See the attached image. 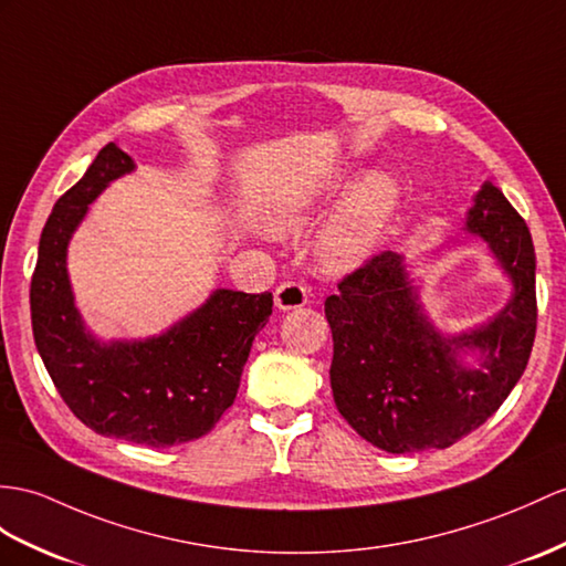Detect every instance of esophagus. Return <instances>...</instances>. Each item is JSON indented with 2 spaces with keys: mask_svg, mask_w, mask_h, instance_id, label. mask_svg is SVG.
<instances>
[{
  "mask_svg": "<svg viewBox=\"0 0 566 566\" xmlns=\"http://www.w3.org/2000/svg\"><path fill=\"white\" fill-rule=\"evenodd\" d=\"M307 297L310 291L307 285H302L297 281H285L279 287H275L273 300H275V307L279 310H300L307 305Z\"/></svg>",
  "mask_w": 566,
  "mask_h": 566,
  "instance_id": "1",
  "label": "esophagus"
}]
</instances>
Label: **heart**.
<instances>
[{"mask_svg":"<svg viewBox=\"0 0 566 566\" xmlns=\"http://www.w3.org/2000/svg\"><path fill=\"white\" fill-rule=\"evenodd\" d=\"M348 187V179H328L322 187L310 189L281 203L273 213V223L281 230H302L326 203L336 201ZM398 203L396 182L387 175H369L357 185L338 216L319 240V264L328 273H346L363 264L377 247L381 230Z\"/></svg>","mask_w":566,"mask_h":566,"instance_id":"1","label":"heart"}]
</instances>
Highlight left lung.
Segmentation results:
<instances>
[{"instance_id":"1","label":"left lung","mask_w":566,"mask_h":566,"mask_svg":"<svg viewBox=\"0 0 566 566\" xmlns=\"http://www.w3.org/2000/svg\"><path fill=\"white\" fill-rule=\"evenodd\" d=\"M465 230L482 238L514 283L492 322L442 336L427 322L401 254L381 252L338 283L324 312L334 336L331 391L353 430L389 453L447 449L471 434L512 394L535 340L531 230L494 185H482ZM483 363L463 368L458 353Z\"/></svg>"}]
</instances>
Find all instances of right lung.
<instances>
[{
    "mask_svg": "<svg viewBox=\"0 0 566 566\" xmlns=\"http://www.w3.org/2000/svg\"><path fill=\"white\" fill-rule=\"evenodd\" d=\"M134 170L115 144L54 203L31 281L33 338L69 410L103 437L175 447L209 434L232 406L252 340L271 316V293L216 291L160 336L95 340L74 307L66 244L88 203Z\"/></svg>",
    "mask_w": 566,
    "mask_h": 566,
    "instance_id": "add662e5",
    "label": "right lung"
}]
</instances>
